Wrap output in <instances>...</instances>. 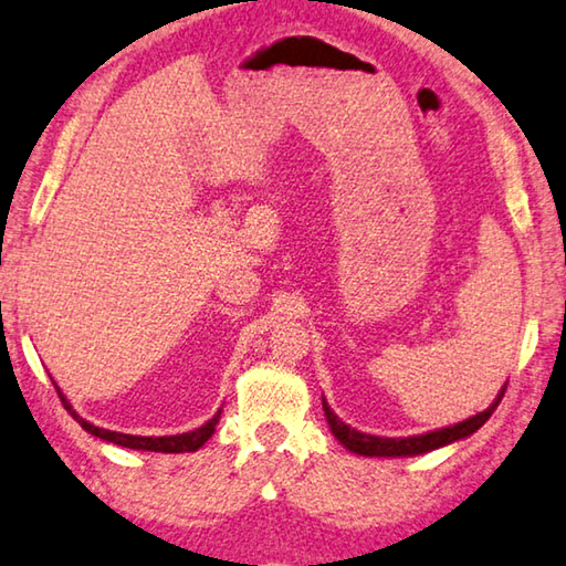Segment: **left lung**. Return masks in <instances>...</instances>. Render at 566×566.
Segmentation results:
<instances>
[{"label":"left lung","mask_w":566,"mask_h":566,"mask_svg":"<svg viewBox=\"0 0 566 566\" xmlns=\"http://www.w3.org/2000/svg\"><path fill=\"white\" fill-rule=\"evenodd\" d=\"M502 395H504V388L500 390V395L494 398V402L488 410L472 415V418H468V420L450 424V428H442V430L412 434V438H378V434L355 430V428H350V424H345L338 415L331 410V405L325 398H323V410H325V420H328V424H331V432L335 434V440H338L345 450L363 454V458H415V454L432 452L438 448H444V444H452L458 440L470 438L472 432H478L482 424L490 420V415L497 410Z\"/></svg>","instance_id":"1"}]
</instances>
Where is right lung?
<instances>
[{
	"mask_svg": "<svg viewBox=\"0 0 566 566\" xmlns=\"http://www.w3.org/2000/svg\"><path fill=\"white\" fill-rule=\"evenodd\" d=\"M56 388V385H54ZM59 398H62L66 412L72 415V418L82 424V428L94 434V438L98 440H106L112 444H118V448H128V450H144V452H196L198 448H203V444L208 442V438L216 432V424L218 420H221V410H218L211 420H208L206 424H201V428H196L191 432H181V434H164V438H142V434H124V432H114V430H104V428H96V424H92L88 420H84L82 415H78L72 405H69V400L62 395V390L56 388Z\"/></svg>",
	"mask_w": 566,
	"mask_h": 566,
	"instance_id": "1",
	"label": "right lung"
}]
</instances>
